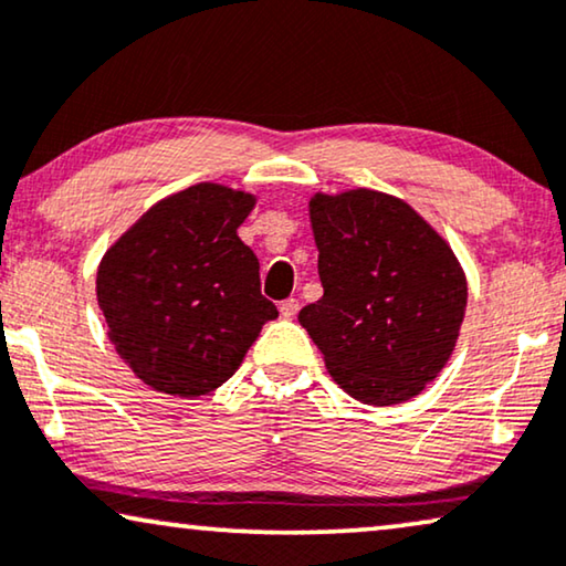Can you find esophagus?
<instances>
[{"label": "esophagus", "mask_w": 566, "mask_h": 566, "mask_svg": "<svg viewBox=\"0 0 566 566\" xmlns=\"http://www.w3.org/2000/svg\"><path fill=\"white\" fill-rule=\"evenodd\" d=\"M280 313H282V317H294L300 313V302L294 300V297H290V300H284L282 305H280Z\"/></svg>", "instance_id": "esophagus-1"}]
</instances>
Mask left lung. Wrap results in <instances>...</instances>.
Returning a JSON list of instances; mask_svg holds the SVG:
<instances>
[{
    "label": "left lung",
    "mask_w": 566,
    "mask_h": 566,
    "mask_svg": "<svg viewBox=\"0 0 566 566\" xmlns=\"http://www.w3.org/2000/svg\"><path fill=\"white\" fill-rule=\"evenodd\" d=\"M323 297L300 310L331 377L366 405L423 392L457 346L467 276L408 202L377 189L310 197Z\"/></svg>",
    "instance_id": "1"
}]
</instances>
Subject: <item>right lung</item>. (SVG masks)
Segmentation results:
<instances>
[{
	"mask_svg": "<svg viewBox=\"0 0 566 566\" xmlns=\"http://www.w3.org/2000/svg\"><path fill=\"white\" fill-rule=\"evenodd\" d=\"M256 195L226 185L164 197L109 245L97 300L115 352L143 385L200 397L233 377L276 307L238 228Z\"/></svg>",
	"mask_w": 566,
	"mask_h": 566,
	"instance_id": "right-lung-1",
	"label": "right lung"
}]
</instances>
